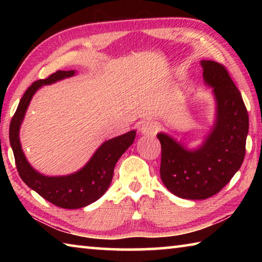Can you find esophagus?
I'll return each mask as SVG.
<instances>
[{
	"mask_svg": "<svg viewBox=\"0 0 262 262\" xmlns=\"http://www.w3.org/2000/svg\"><path fill=\"white\" fill-rule=\"evenodd\" d=\"M158 130V123L155 120H147L142 123L141 133L145 136H152Z\"/></svg>",
	"mask_w": 262,
	"mask_h": 262,
	"instance_id": "esophagus-1",
	"label": "esophagus"
}]
</instances>
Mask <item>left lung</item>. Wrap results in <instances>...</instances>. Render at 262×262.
I'll return each instance as SVG.
<instances>
[{
  "label": "left lung",
  "mask_w": 262,
  "mask_h": 262,
  "mask_svg": "<svg viewBox=\"0 0 262 262\" xmlns=\"http://www.w3.org/2000/svg\"><path fill=\"white\" fill-rule=\"evenodd\" d=\"M203 78L214 88L217 119L201 148L188 151L163 133L161 178L172 194L181 199L210 198L241 168L246 151L248 113L228 69L215 61H202Z\"/></svg>",
  "instance_id": "1"
}]
</instances>
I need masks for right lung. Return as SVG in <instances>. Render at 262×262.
I'll return each mask as SVG.
<instances>
[{"mask_svg":"<svg viewBox=\"0 0 262 262\" xmlns=\"http://www.w3.org/2000/svg\"><path fill=\"white\" fill-rule=\"evenodd\" d=\"M74 70H57L50 76L33 82L21 97L9 128V140L14 151L15 163L21 180L48 202L66 209H77L95 202L104 195L113 178L114 166L122 154L134 142L136 132L106 141L95 152L89 163L76 173L63 177H46L31 167L26 161L19 142V127L34 92L43 84L54 83L70 77Z\"/></svg>","mask_w":262,"mask_h":262,"instance_id":"obj_1","label":"right lung"}]
</instances>
